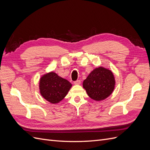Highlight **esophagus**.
Returning <instances> with one entry per match:
<instances>
[{"instance_id": "34e87169", "label": "esophagus", "mask_w": 150, "mask_h": 150, "mask_svg": "<svg viewBox=\"0 0 150 150\" xmlns=\"http://www.w3.org/2000/svg\"><path fill=\"white\" fill-rule=\"evenodd\" d=\"M74 84L76 85H79L81 84V81L80 80H77L74 82Z\"/></svg>"}]
</instances>
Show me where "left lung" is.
Wrapping results in <instances>:
<instances>
[{"instance_id":"1","label":"left lung","mask_w":150,"mask_h":150,"mask_svg":"<svg viewBox=\"0 0 150 150\" xmlns=\"http://www.w3.org/2000/svg\"><path fill=\"white\" fill-rule=\"evenodd\" d=\"M83 85L91 98L99 101L105 99L112 93L115 79L110 70L101 66L91 72L83 81Z\"/></svg>"}]
</instances>
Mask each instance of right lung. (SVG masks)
<instances>
[{
  "label": "right lung",
  "instance_id": "1",
  "mask_svg": "<svg viewBox=\"0 0 150 150\" xmlns=\"http://www.w3.org/2000/svg\"><path fill=\"white\" fill-rule=\"evenodd\" d=\"M72 84L54 72L43 75L40 79L39 90L41 96L52 104L59 103L65 98Z\"/></svg>",
  "mask_w": 150,
  "mask_h": 150
}]
</instances>
